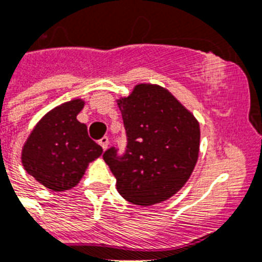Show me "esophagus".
Returning a JSON list of instances; mask_svg holds the SVG:
<instances>
[{
	"label": "esophagus",
	"instance_id": "1",
	"mask_svg": "<svg viewBox=\"0 0 262 262\" xmlns=\"http://www.w3.org/2000/svg\"><path fill=\"white\" fill-rule=\"evenodd\" d=\"M98 143H99L102 148L107 149V147H108V138H107V136H103V138H102Z\"/></svg>",
	"mask_w": 262,
	"mask_h": 262
}]
</instances>
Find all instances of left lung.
Listing matches in <instances>:
<instances>
[{
	"instance_id": "obj_1",
	"label": "left lung",
	"mask_w": 262,
	"mask_h": 262,
	"mask_svg": "<svg viewBox=\"0 0 262 262\" xmlns=\"http://www.w3.org/2000/svg\"><path fill=\"white\" fill-rule=\"evenodd\" d=\"M118 106L126 128V151L118 155V148L111 147L103 154L116 189L133 204L162 203L183 188L195 168L199 122L158 84H136Z\"/></svg>"
}]
</instances>
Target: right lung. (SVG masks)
I'll use <instances>...</instances> for the list:
<instances>
[{
    "label": "right lung",
    "mask_w": 262,
    "mask_h": 262,
    "mask_svg": "<svg viewBox=\"0 0 262 262\" xmlns=\"http://www.w3.org/2000/svg\"><path fill=\"white\" fill-rule=\"evenodd\" d=\"M83 106L82 99H73L49 111L24 144V168L51 191L75 187L89 163L103 152L90 139L86 124L78 122L77 115Z\"/></svg>",
    "instance_id": "obj_1"
}]
</instances>
